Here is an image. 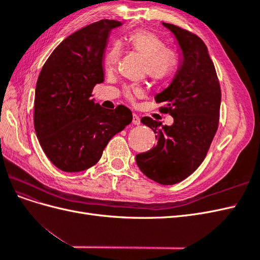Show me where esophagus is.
Wrapping results in <instances>:
<instances>
[{"instance_id":"34e87169","label":"esophagus","mask_w":260,"mask_h":260,"mask_svg":"<svg viewBox=\"0 0 260 260\" xmlns=\"http://www.w3.org/2000/svg\"><path fill=\"white\" fill-rule=\"evenodd\" d=\"M132 123L136 124V125H138V124L141 123V119H140V117H139L138 115L133 114V116H132Z\"/></svg>"}]
</instances>
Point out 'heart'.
Masks as SVG:
<instances>
[{
  "mask_svg": "<svg viewBox=\"0 0 260 260\" xmlns=\"http://www.w3.org/2000/svg\"><path fill=\"white\" fill-rule=\"evenodd\" d=\"M130 48L146 58L145 72L155 83H164L175 75L178 68V57L175 52L165 49V44L153 32L144 29L133 31L128 38ZM120 56V46L114 44L104 59L107 70L116 68ZM142 94L139 86H130L125 90V95L133 100Z\"/></svg>",
  "mask_w": 260,
  "mask_h": 260,
  "instance_id": "heart-1",
  "label": "heart"
}]
</instances>
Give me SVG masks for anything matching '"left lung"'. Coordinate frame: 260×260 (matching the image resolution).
Here are the masks:
<instances>
[{
	"instance_id": "8db88e82",
	"label": "left lung",
	"mask_w": 260,
	"mask_h": 260,
	"mask_svg": "<svg viewBox=\"0 0 260 260\" xmlns=\"http://www.w3.org/2000/svg\"><path fill=\"white\" fill-rule=\"evenodd\" d=\"M162 25L175 35L183 58L167 89L155 96L166 103L160 111L174 117L171 125L143 117L156 133L157 144L140 153V170L155 182L171 185L184 180L205 159L218 129L221 90L214 62L202 39L172 23Z\"/></svg>"
}]
</instances>
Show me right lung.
I'll list each match as a JSON object with an SVG mask.
<instances>
[{"mask_svg": "<svg viewBox=\"0 0 260 260\" xmlns=\"http://www.w3.org/2000/svg\"><path fill=\"white\" fill-rule=\"evenodd\" d=\"M120 21L102 19L66 38L39 75L35 130L51 162L66 172L94 166L115 135L132 121L128 107L106 109L91 99L104 81L103 58L109 31Z\"/></svg>", "mask_w": 260, "mask_h": 260, "instance_id": "obj_1", "label": "right lung"}]
</instances>
